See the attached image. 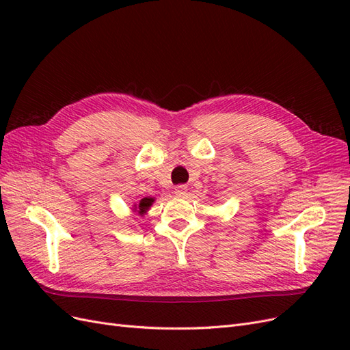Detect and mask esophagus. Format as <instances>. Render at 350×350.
<instances>
[{
  "label": "esophagus",
  "mask_w": 350,
  "mask_h": 350,
  "mask_svg": "<svg viewBox=\"0 0 350 350\" xmlns=\"http://www.w3.org/2000/svg\"><path fill=\"white\" fill-rule=\"evenodd\" d=\"M174 194H175L176 197H184V196L187 194V187H185V185H178V187H175Z\"/></svg>",
  "instance_id": "34e87169"
}]
</instances>
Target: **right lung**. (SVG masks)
Segmentation results:
<instances>
[{"mask_svg": "<svg viewBox=\"0 0 350 350\" xmlns=\"http://www.w3.org/2000/svg\"><path fill=\"white\" fill-rule=\"evenodd\" d=\"M153 203H154V197L153 198L152 197H144V198L140 200L139 204H134L133 206V211H134V213H137V215L144 216L147 211H149V208L153 206Z\"/></svg>", "mask_w": 350, "mask_h": 350, "instance_id": "obj_1", "label": "right lung"}]
</instances>
